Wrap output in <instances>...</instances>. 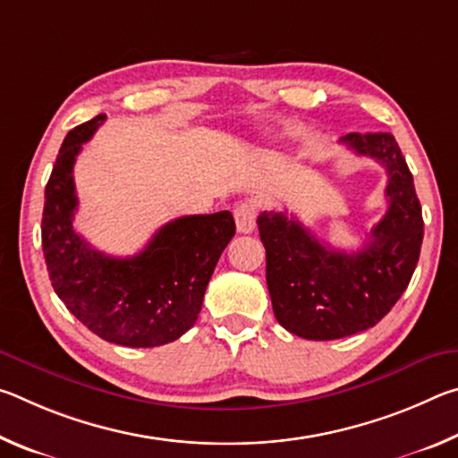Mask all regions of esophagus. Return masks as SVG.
Masks as SVG:
<instances>
[{"mask_svg":"<svg viewBox=\"0 0 458 458\" xmlns=\"http://www.w3.org/2000/svg\"><path fill=\"white\" fill-rule=\"evenodd\" d=\"M234 220L240 234H250L257 228V208L252 201H242L234 208Z\"/></svg>","mask_w":458,"mask_h":458,"instance_id":"esophagus-1","label":"esophagus"}]
</instances>
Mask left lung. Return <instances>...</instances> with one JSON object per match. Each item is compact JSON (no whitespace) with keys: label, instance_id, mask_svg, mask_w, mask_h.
I'll use <instances>...</instances> for the list:
<instances>
[{"label":"left lung","instance_id":"obj_1","mask_svg":"<svg viewBox=\"0 0 458 458\" xmlns=\"http://www.w3.org/2000/svg\"><path fill=\"white\" fill-rule=\"evenodd\" d=\"M341 143L387 172V212L361 250H335L284 212H262L257 220L275 317L303 339H341L374 327L406 291L420 257L422 208L396 139L350 133Z\"/></svg>","mask_w":458,"mask_h":458}]
</instances>
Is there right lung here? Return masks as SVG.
Returning a JSON list of instances; mask_svg holds the SVG:
<instances>
[{
	"label": "right lung",
	"mask_w": 458,
	"mask_h": 458,
	"mask_svg": "<svg viewBox=\"0 0 458 458\" xmlns=\"http://www.w3.org/2000/svg\"><path fill=\"white\" fill-rule=\"evenodd\" d=\"M105 114L74 127L62 143L46 183L42 248L54 291L76 319L127 347H157L193 327L206 286L224 248L236 234L228 210L167 222L141 252L114 259L72 228L79 206L74 161Z\"/></svg>",
	"instance_id": "add662e5"
}]
</instances>
